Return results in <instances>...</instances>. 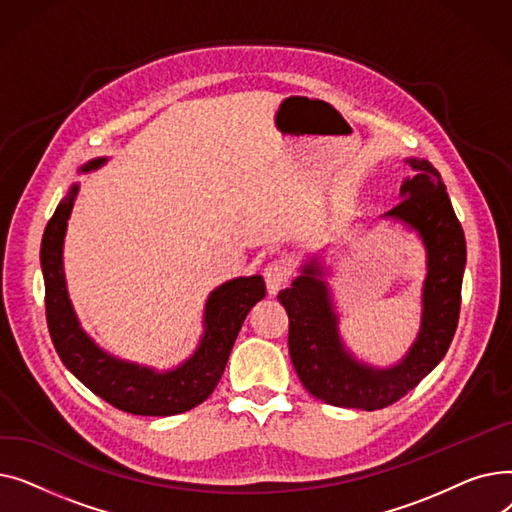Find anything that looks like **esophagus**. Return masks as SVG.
Wrapping results in <instances>:
<instances>
[{
	"mask_svg": "<svg viewBox=\"0 0 512 512\" xmlns=\"http://www.w3.org/2000/svg\"><path fill=\"white\" fill-rule=\"evenodd\" d=\"M288 276H290L288 265L280 259H274L263 267V280H265V286H267V290H270V294H276L288 282Z\"/></svg>",
	"mask_w": 512,
	"mask_h": 512,
	"instance_id": "obj_1",
	"label": "esophagus"
}]
</instances>
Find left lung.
<instances>
[{
    "mask_svg": "<svg viewBox=\"0 0 512 512\" xmlns=\"http://www.w3.org/2000/svg\"><path fill=\"white\" fill-rule=\"evenodd\" d=\"M409 164L415 176L402 182V199L384 215L415 228L427 249L421 330L402 363L373 369L346 353L317 259L278 294L288 313V351L299 380L309 394L334 407L378 411L394 405L442 361L459 324L465 234L440 172L427 159H409Z\"/></svg>",
    "mask_w": 512,
    "mask_h": 512,
    "instance_id": "left-lung-1",
    "label": "left lung"
}]
</instances>
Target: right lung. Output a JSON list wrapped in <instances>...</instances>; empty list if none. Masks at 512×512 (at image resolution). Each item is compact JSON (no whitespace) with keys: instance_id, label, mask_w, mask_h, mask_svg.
Segmentation results:
<instances>
[{"instance_id":"obj_1","label":"right lung","mask_w":512,"mask_h":512,"mask_svg":"<svg viewBox=\"0 0 512 512\" xmlns=\"http://www.w3.org/2000/svg\"><path fill=\"white\" fill-rule=\"evenodd\" d=\"M103 161V157L89 161L83 172L99 168ZM76 193L78 186L74 184L53 211L41 240L45 317L53 346L80 382L124 413L170 417L191 411L218 386L242 321L251 307L265 297L263 278H236L209 294L205 334L195 355L180 367L159 373L110 357L80 330L66 290L62 245Z\"/></svg>"}]
</instances>
